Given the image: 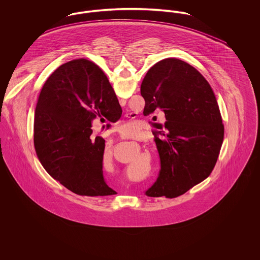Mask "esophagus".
Returning a JSON list of instances; mask_svg holds the SVG:
<instances>
[{
  "instance_id": "34e87169",
  "label": "esophagus",
  "mask_w": 260,
  "mask_h": 260,
  "mask_svg": "<svg viewBox=\"0 0 260 260\" xmlns=\"http://www.w3.org/2000/svg\"><path fill=\"white\" fill-rule=\"evenodd\" d=\"M122 101H124V100H123V99H122Z\"/></svg>"
}]
</instances>
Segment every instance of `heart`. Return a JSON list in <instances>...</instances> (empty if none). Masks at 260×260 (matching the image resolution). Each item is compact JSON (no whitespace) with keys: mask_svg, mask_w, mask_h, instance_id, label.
Masks as SVG:
<instances>
[{"mask_svg":"<svg viewBox=\"0 0 260 260\" xmlns=\"http://www.w3.org/2000/svg\"><path fill=\"white\" fill-rule=\"evenodd\" d=\"M133 128H134L133 124H125V125H124V131H129V129H133Z\"/></svg>","mask_w":260,"mask_h":260,"instance_id":"1","label":"heart"}]
</instances>
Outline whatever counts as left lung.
I'll use <instances>...</instances> for the list:
<instances>
[{
	"mask_svg": "<svg viewBox=\"0 0 260 260\" xmlns=\"http://www.w3.org/2000/svg\"><path fill=\"white\" fill-rule=\"evenodd\" d=\"M140 93L145 116L161 110L166 117L164 129L154 134L161 169L145 194L178 197L206 179L217 161L224 125L215 95L197 69L177 58L153 65Z\"/></svg>",
	"mask_w": 260,
	"mask_h": 260,
	"instance_id": "left-lung-1",
	"label": "left lung"
}]
</instances>
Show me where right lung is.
<instances>
[{
	"instance_id": "1",
	"label": "right lung",
	"mask_w": 260,
	"mask_h": 260,
	"mask_svg": "<svg viewBox=\"0 0 260 260\" xmlns=\"http://www.w3.org/2000/svg\"><path fill=\"white\" fill-rule=\"evenodd\" d=\"M121 115L115 91L98 65L87 59L63 64L48 79L38 99L34 145L39 160L75 194H117L102 171L105 140L91 136L90 127L98 116L114 123Z\"/></svg>"
}]
</instances>
